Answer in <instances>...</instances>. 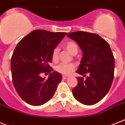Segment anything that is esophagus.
Wrapping results in <instances>:
<instances>
[{
  "label": "esophagus",
  "mask_w": 125,
  "mask_h": 125,
  "mask_svg": "<svg viewBox=\"0 0 125 125\" xmlns=\"http://www.w3.org/2000/svg\"><path fill=\"white\" fill-rule=\"evenodd\" d=\"M62 78L63 79V80H66V79L68 78V76H65V75H63Z\"/></svg>",
  "instance_id": "34e87169"
}]
</instances>
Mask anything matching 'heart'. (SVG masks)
<instances>
[{"instance_id":"b5f03b06","label":"heart","mask_w":125,"mask_h":125,"mask_svg":"<svg viewBox=\"0 0 125 125\" xmlns=\"http://www.w3.org/2000/svg\"><path fill=\"white\" fill-rule=\"evenodd\" d=\"M63 47L73 55L76 54L78 52L79 47L74 42H67L63 44ZM58 58H59V49L57 47H55L52 50V53H51V58H52V60L55 62H57ZM75 68H76V65L74 63H62L56 67L55 69L58 73H60L62 74L70 75L74 72Z\"/></svg>"}]
</instances>
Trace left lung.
Returning <instances> with one entry per match:
<instances>
[{
  "label": "left lung",
  "instance_id": "obj_1",
  "mask_svg": "<svg viewBox=\"0 0 125 125\" xmlns=\"http://www.w3.org/2000/svg\"><path fill=\"white\" fill-rule=\"evenodd\" d=\"M67 36L76 42L83 53L76 71L83 77L77 78L73 96L84 105H94L106 96L112 85L115 64L113 53L108 42L96 33L76 31Z\"/></svg>",
  "mask_w": 125,
  "mask_h": 125
}]
</instances>
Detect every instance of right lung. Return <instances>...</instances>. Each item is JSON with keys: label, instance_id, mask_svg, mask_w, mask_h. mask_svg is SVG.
I'll return each instance as SVG.
<instances>
[{"label": "right lung", "instance_id": "right-lung-1", "mask_svg": "<svg viewBox=\"0 0 125 125\" xmlns=\"http://www.w3.org/2000/svg\"><path fill=\"white\" fill-rule=\"evenodd\" d=\"M66 34L36 29L15 47L11 59L12 82L19 96L29 105L40 106L53 96L62 75L49 65L51 53ZM45 72L51 73L47 79L40 76Z\"/></svg>", "mask_w": 125, "mask_h": 125}]
</instances>
